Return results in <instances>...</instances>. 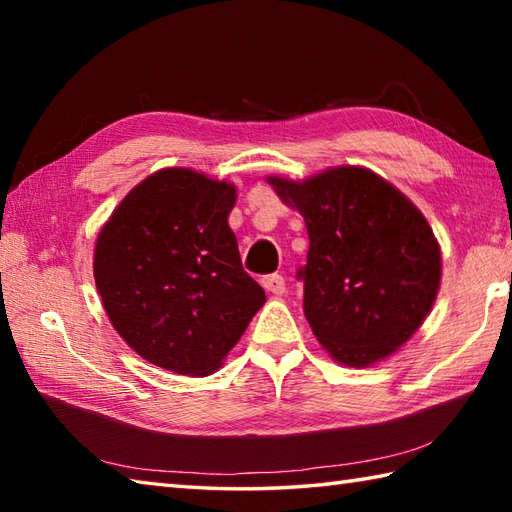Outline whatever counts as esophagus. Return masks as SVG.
I'll return each mask as SVG.
<instances>
[{
  "label": "esophagus",
  "instance_id": "esophagus-1",
  "mask_svg": "<svg viewBox=\"0 0 512 512\" xmlns=\"http://www.w3.org/2000/svg\"><path fill=\"white\" fill-rule=\"evenodd\" d=\"M262 286L268 290V292H273V295H284L286 292V279L281 277V275H266V277H262Z\"/></svg>",
  "mask_w": 512,
  "mask_h": 512
}]
</instances>
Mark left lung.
<instances>
[{"mask_svg": "<svg viewBox=\"0 0 512 512\" xmlns=\"http://www.w3.org/2000/svg\"><path fill=\"white\" fill-rule=\"evenodd\" d=\"M268 182L306 220L308 264L297 277L319 343L352 367L394 354L427 319L440 288V246L424 215L363 167Z\"/></svg>", "mask_w": 512, "mask_h": 512, "instance_id": "obj_1", "label": "left lung"}]
</instances>
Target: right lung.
Listing matches in <instances>:
<instances>
[{
	"label": "right lung",
	"instance_id": "right-lung-1",
	"mask_svg": "<svg viewBox=\"0 0 512 512\" xmlns=\"http://www.w3.org/2000/svg\"><path fill=\"white\" fill-rule=\"evenodd\" d=\"M235 195L231 182L160 169L96 239L94 279L114 330L173 374H213L266 301L228 226Z\"/></svg>",
	"mask_w": 512,
	"mask_h": 512
}]
</instances>
